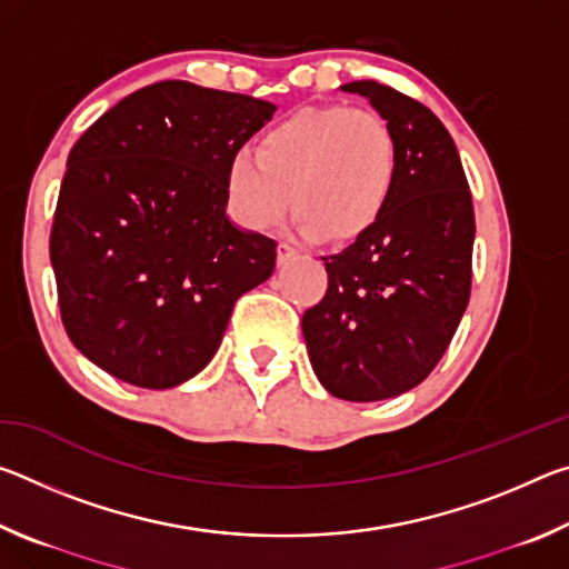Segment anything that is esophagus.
<instances>
[{"label": "esophagus", "instance_id": "obj_1", "mask_svg": "<svg viewBox=\"0 0 569 569\" xmlns=\"http://www.w3.org/2000/svg\"><path fill=\"white\" fill-rule=\"evenodd\" d=\"M296 256V248L288 243H278V266H286Z\"/></svg>", "mask_w": 569, "mask_h": 569}]
</instances>
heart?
<instances>
[{
	"label": "heart",
	"instance_id": "b5f03b06",
	"mask_svg": "<svg viewBox=\"0 0 569 569\" xmlns=\"http://www.w3.org/2000/svg\"><path fill=\"white\" fill-rule=\"evenodd\" d=\"M399 176V148L379 114L343 104L308 108L273 124L258 150L228 166L230 213L250 230L278 226L293 200L308 233L351 240L377 226Z\"/></svg>",
	"mask_w": 569,
	"mask_h": 569
}]
</instances>
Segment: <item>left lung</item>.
<instances>
[{"mask_svg": "<svg viewBox=\"0 0 569 569\" xmlns=\"http://www.w3.org/2000/svg\"><path fill=\"white\" fill-rule=\"evenodd\" d=\"M341 90L387 120L399 176L377 226L323 258L329 291L301 329L326 391L381 401L429 377L467 311L475 208L455 140L435 112L373 80Z\"/></svg>", "mask_w": 569, "mask_h": 569, "instance_id": "left-lung-1", "label": "left lung"}]
</instances>
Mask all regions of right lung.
<instances>
[{"mask_svg": "<svg viewBox=\"0 0 569 569\" xmlns=\"http://www.w3.org/2000/svg\"><path fill=\"white\" fill-rule=\"evenodd\" d=\"M273 112L248 94L166 80L74 142L50 261L67 336L114 379L142 389L192 379L233 303L271 278L276 240L226 216V176Z\"/></svg>", "mask_w": 569, "mask_h": 569, "instance_id": "obj_1", "label": "right lung"}]
</instances>
